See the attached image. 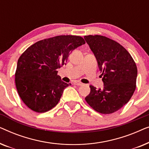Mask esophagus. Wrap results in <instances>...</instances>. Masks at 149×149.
<instances>
[{"instance_id": "obj_1", "label": "esophagus", "mask_w": 149, "mask_h": 149, "mask_svg": "<svg viewBox=\"0 0 149 149\" xmlns=\"http://www.w3.org/2000/svg\"><path fill=\"white\" fill-rule=\"evenodd\" d=\"M74 85H78V86H81V85H83V84L81 82H79V81H76V82L74 83Z\"/></svg>"}]
</instances>
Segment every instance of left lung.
I'll use <instances>...</instances> for the list:
<instances>
[{"label": "left lung", "instance_id": "left-lung-1", "mask_svg": "<svg viewBox=\"0 0 149 149\" xmlns=\"http://www.w3.org/2000/svg\"><path fill=\"white\" fill-rule=\"evenodd\" d=\"M96 58L104 86L90 85L87 104L102 114L117 111L131 99L136 87L137 66L129 52L119 42L101 35L84 36Z\"/></svg>", "mask_w": 149, "mask_h": 149}]
</instances>
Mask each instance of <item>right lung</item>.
Returning <instances> with one entry per match:
<instances>
[{
    "mask_svg": "<svg viewBox=\"0 0 149 149\" xmlns=\"http://www.w3.org/2000/svg\"><path fill=\"white\" fill-rule=\"evenodd\" d=\"M79 36L60 35L30 46L18 59L15 81L23 102L36 113H45L56 107L66 83L58 75L57 69L66 64L69 54L84 45Z\"/></svg>",
    "mask_w": 149,
    "mask_h": 149,
    "instance_id": "obj_1",
    "label": "right lung"
}]
</instances>
